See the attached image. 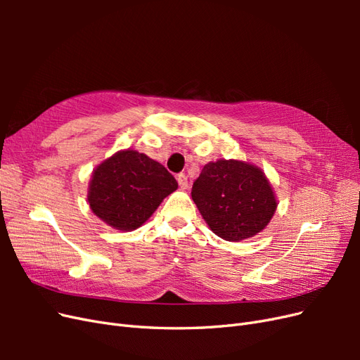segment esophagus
Returning a JSON list of instances; mask_svg holds the SVG:
<instances>
[{"instance_id": "esophagus-1", "label": "esophagus", "mask_w": 360, "mask_h": 360, "mask_svg": "<svg viewBox=\"0 0 360 360\" xmlns=\"http://www.w3.org/2000/svg\"><path fill=\"white\" fill-rule=\"evenodd\" d=\"M177 181H179V186L181 189H186L188 188V176H186V174H179Z\"/></svg>"}]
</instances>
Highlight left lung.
<instances>
[{"label":"left lung","mask_w":360,"mask_h":360,"mask_svg":"<svg viewBox=\"0 0 360 360\" xmlns=\"http://www.w3.org/2000/svg\"><path fill=\"white\" fill-rule=\"evenodd\" d=\"M192 200L210 230L226 242H242L263 231L278 207L261 168L236 159L205 163L193 181Z\"/></svg>","instance_id":"8db88e82"}]
</instances>
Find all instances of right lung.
Masks as SVG:
<instances>
[{
  "mask_svg": "<svg viewBox=\"0 0 360 360\" xmlns=\"http://www.w3.org/2000/svg\"><path fill=\"white\" fill-rule=\"evenodd\" d=\"M179 188L162 163L136 150H120L93 171L89 184L91 212L118 231H134Z\"/></svg>",
  "mask_w": 360,
  "mask_h": 360,
  "instance_id": "1",
  "label": "right lung"
}]
</instances>
